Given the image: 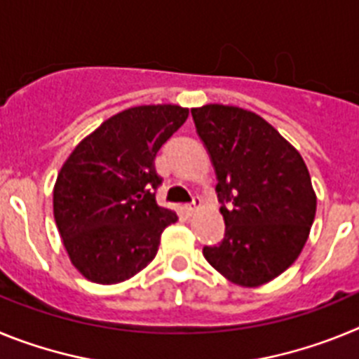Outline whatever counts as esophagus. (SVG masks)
<instances>
[{
  "label": "esophagus",
  "mask_w": 359,
  "mask_h": 359,
  "mask_svg": "<svg viewBox=\"0 0 359 359\" xmlns=\"http://www.w3.org/2000/svg\"><path fill=\"white\" fill-rule=\"evenodd\" d=\"M199 201H201V199H199L198 196H194V198H192V201L185 203V207H183V208H185L187 214H189V215L194 214V212L198 210V207H199Z\"/></svg>",
  "instance_id": "esophagus-1"
}]
</instances>
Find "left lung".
I'll return each mask as SVG.
<instances>
[{
    "instance_id": "1",
    "label": "left lung",
    "mask_w": 359,
    "mask_h": 359,
    "mask_svg": "<svg viewBox=\"0 0 359 359\" xmlns=\"http://www.w3.org/2000/svg\"><path fill=\"white\" fill-rule=\"evenodd\" d=\"M217 172L224 239L203 255L239 286L286 271L306 244L316 212L309 170L264 118L233 106L190 111Z\"/></svg>"
}]
</instances>
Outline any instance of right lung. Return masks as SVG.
Listing matches in <instances>:
<instances>
[{
	"label": "right lung",
	"instance_id": "1",
	"mask_svg": "<svg viewBox=\"0 0 359 359\" xmlns=\"http://www.w3.org/2000/svg\"><path fill=\"white\" fill-rule=\"evenodd\" d=\"M187 116V107L172 104L126 109L86 136L62 165L53 215L88 280H128L156 257L161 231L177 215L156 203L163 177L154 158Z\"/></svg>",
	"mask_w": 359,
	"mask_h": 359
}]
</instances>
